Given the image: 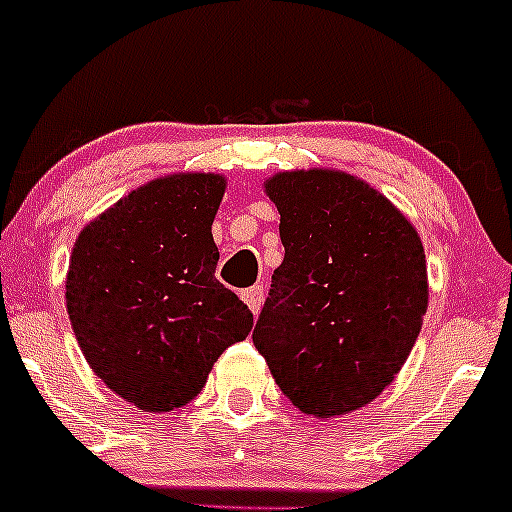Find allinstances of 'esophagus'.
<instances>
[{"label": "esophagus", "mask_w": 512, "mask_h": 512, "mask_svg": "<svg viewBox=\"0 0 512 512\" xmlns=\"http://www.w3.org/2000/svg\"><path fill=\"white\" fill-rule=\"evenodd\" d=\"M241 298H244V303L249 305L251 313L258 315V310H261V305H263V298H266V291H263V286H254V288H249V291L241 293Z\"/></svg>", "instance_id": "esophagus-1"}]
</instances>
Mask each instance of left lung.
<instances>
[{
  "mask_svg": "<svg viewBox=\"0 0 512 512\" xmlns=\"http://www.w3.org/2000/svg\"><path fill=\"white\" fill-rule=\"evenodd\" d=\"M266 192L286 256L254 345L293 407L347 414L392 382L419 337L424 246L382 194L342 172H283Z\"/></svg>",
  "mask_w": 512,
  "mask_h": 512,
  "instance_id": "obj_1",
  "label": "left lung"
}]
</instances>
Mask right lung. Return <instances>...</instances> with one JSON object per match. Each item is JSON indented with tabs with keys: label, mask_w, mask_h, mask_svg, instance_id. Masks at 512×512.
<instances>
[{
	"label": "right lung",
	"mask_w": 512,
	"mask_h": 512,
	"mask_svg": "<svg viewBox=\"0 0 512 512\" xmlns=\"http://www.w3.org/2000/svg\"><path fill=\"white\" fill-rule=\"evenodd\" d=\"M224 179L179 175L135 189L81 231L66 305L91 370L145 412L199 394L254 315L217 281L212 239Z\"/></svg>",
	"instance_id": "add662e5"
}]
</instances>
